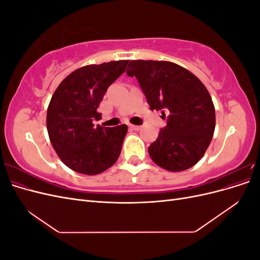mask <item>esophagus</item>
Masks as SVG:
<instances>
[{"label": "esophagus", "mask_w": 260, "mask_h": 260, "mask_svg": "<svg viewBox=\"0 0 260 260\" xmlns=\"http://www.w3.org/2000/svg\"><path fill=\"white\" fill-rule=\"evenodd\" d=\"M131 130H135V131H138L141 129V125H135V124H130L129 125Z\"/></svg>", "instance_id": "1"}]
</instances>
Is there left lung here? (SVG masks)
Returning <instances> with one entry per match:
<instances>
[{
    "instance_id": "obj_1",
    "label": "left lung",
    "mask_w": 260,
    "mask_h": 260,
    "mask_svg": "<svg viewBox=\"0 0 260 260\" xmlns=\"http://www.w3.org/2000/svg\"><path fill=\"white\" fill-rule=\"evenodd\" d=\"M127 75L137 78L149 108L167 119L148 147L152 160L174 172L193 167L205 154L216 125L205 85L187 69L166 60H131Z\"/></svg>"
}]
</instances>
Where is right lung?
Masks as SVG:
<instances>
[{
  "instance_id": "1",
  "label": "right lung",
  "mask_w": 260,
  "mask_h": 260,
  "mask_svg": "<svg viewBox=\"0 0 260 260\" xmlns=\"http://www.w3.org/2000/svg\"><path fill=\"white\" fill-rule=\"evenodd\" d=\"M129 60H113L75 70L55 90L46 114L51 143L68 168L94 176L105 171L120 155L127 124L94 125L105 92L125 72Z\"/></svg>"
}]
</instances>
